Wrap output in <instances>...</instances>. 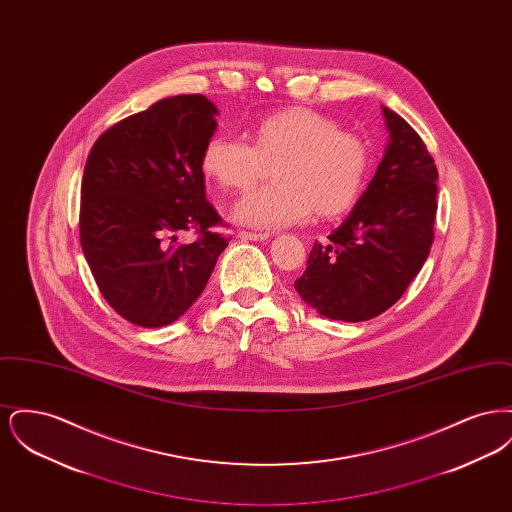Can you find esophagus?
<instances>
[{"label":"esophagus","mask_w":512,"mask_h":512,"mask_svg":"<svg viewBox=\"0 0 512 512\" xmlns=\"http://www.w3.org/2000/svg\"><path fill=\"white\" fill-rule=\"evenodd\" d=\"M238 238L240 240H249V242H265V240H268V234H263V232H245V230H242L238 234Z\"/></svg>","instance_id":"obj_1"}]
</instances>
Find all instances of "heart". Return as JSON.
Returning a JSON list of instances; mask_svg holds the SVG:
<instances>
[{
  "instance_id": "heart-1",
  "label": "heart",
  "mask_w": 512,
  "mask_h": 512,
  "mask_svg": "<svg viewBox=\"0 0 512 512\" xmlns=\"http://www.w3.org/2000/svg\"><path fill=\"white\" fill-rule=\"evenodd\" d=\"M278 165V186L242 197L232 219L257 230L301 224L315 213L343 215L359 201L370 171L365 140L311 109L274 113L251 128V144L215 136L203 149L201 169L226 190H247Z\"/></svg>"
}]
</instances>
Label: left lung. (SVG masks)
<instances>
[{
    "instance_id": "8db88e82",
    "label": "left lung",
    "mask_w": 512,
    "mask_h": 512,
    "mask_svg": "<svg viewBox=\"0 0 512 512\" xmlns=\"http://www.w3.org/2000/svg\"><path fill=\"white\" fill-rule=\"evenodd\" d=\"M390 142L349 217L315 244L295 280L322 317L361 322L382 315L420 272L434 242L438 169L413 126L382 107Z\"/></svg>"
}]
</instances>
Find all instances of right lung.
<instances>
[{
	"instance_id": "obj_1",
	"label": "right lung",
	"mask_w": 512,
	"mask_h": 512,
	"mask_svg": "<svg viewBox=\"0 0 512 512\" xmlns=\"http://www.w3.org/2000/svg\"><path fill=\"white\" fill-rule=\"evenodd\" d=\"M217 107L174 96L105 130L80 188V244L105 301L128 322L161 328L182 317L207 286L228 238L205 197L203 149ZM195 231L192 245L177 242Z\"/></svg>"
}]
</instances>
